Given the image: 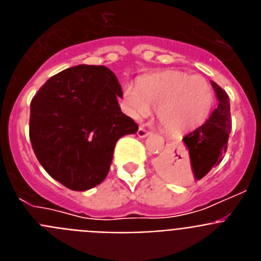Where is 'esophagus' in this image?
<instances>
[{"mask_svg": "<svg viewBox=\"0 0 261 261\" xmlns=\"http://www.w3.org/2000/svg\"><path fill=\"white\" fill-rule=\"evenodd\" d=\"M147 135H149V132H147V130L144 128V126H140V128H138V132H137L138 137H140V138H145Z\"/></svg>", "mask_w": 261, "mask_h": 261, "instance_id": "esophagus-1", "label": "esophagus"}]
</instances>
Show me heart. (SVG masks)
Returning <instances> with one entry per match:
<instances>
[{"label":"heart","instance_id":"obj_1","mask_svg":"<svg viewBox=\"0 0 261 261\" xmlns=\"http://www.w3.org/2000/svg\"><path fill=\"white\" fill-rule=\"evenodd\" d=\"M126 114L138 120L155 108V116L163 129L181 133L200 125L212 106L209 84L199 75L181 70H163L144 75L138 87L126 85L123 90Z\"/></svg>","mask_w":261,"mask_h":261}]
</instances>
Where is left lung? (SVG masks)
<instances>
[{"label":"left lung","mask_w":261,"mask_h":261,"mask_svg":"<svg viewBox=\"0 0 261 261\" xmlns=\"http://www.w3.org/2000/svg\"><path fill=\"white\" fill-rule=\"evenodd\" d=\"M212 86L216 91L218 105L206 123L183 138L187 159L177 155L175 150L162 156L156 165L159 171L171 180L184 183L192 177L200 180L222 161L227 150L231 130L229 95L213 81Z\"/></svg>","instance_id":"8db88e82"}]
</instances>
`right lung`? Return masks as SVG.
Returning <instances> with one entry per match:
<instances>
[{
  "label": "right lung",
  "instance_id": "add662e5",
  "mask_svg": "<svg viewBox=\"0 0 261 261\" xmlns=\"http://www.w3.org/2000/svg\"><path fill=\"white\" fill-rule=\"evenodd\" d=\"M123 90L102 65H77L50 77L31 100L30 140L50 176L73 191L102 183L117 140L138 125L121 112Z\"/></svg>",
  "mask_w": 261,
  "mask_h": 261
}]
</instances>
